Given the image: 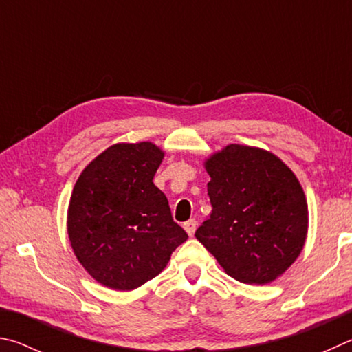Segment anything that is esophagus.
Instances as JSON below:
<instances>
[{"label":"esophagus","mask_w":352,"mask_h":352,"mask_svg":"<svg viewBox=\"0 0 352 352\" xmlns=\"http://www.w3.org/2000/svg\"><path fill=\"white\" fill-rule=\"evenodd\" d=\"M196 226H198V223H196L195 219H190V221H187L186 224H184V229H186V232L188 233V236H193L195 235Z\"/></svg>","instance_id":"1"}]
</instances>
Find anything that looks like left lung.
<instances>
[{
  "label": "left lung",
  "instance_id": "8db88e82",
  "mask_svg": "<svg viewBox=\"0 0 352 352\" xmlns=\"http://www.w3.org/2000/svg\"><path fill=\"white\" fill-rule=\"evenodd\" d=\"M204 166L213 210L196 239L232 278L272 283L306 243L309 212L297 176L274 153L239 144L214 151Z\"/></svg>",
  "mask_w": 352,
  "mask_h": 352
}]
</instances>
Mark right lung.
<instances>
[{"label": "right lung", "instance_id": "right-lung-1", "mask_svg": "<svg viewBox=\"0 0 352 352\" xmlns=\"http://www.w3.org/2000/svg\"><path fill=\"white\" fill-rule=\"evenodd\" d=\"M164 156L153 142L114 144L85 166L72 188L66 227L74 255L114 291L153 280L188 238L153 182Z\"/></svg>", "mask_w": 352, "mask_h": 352}]
</instances>
